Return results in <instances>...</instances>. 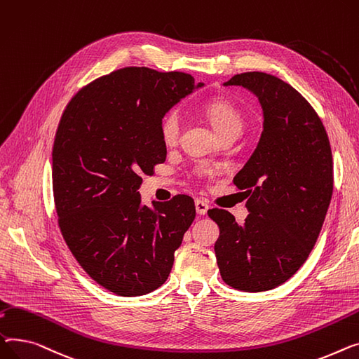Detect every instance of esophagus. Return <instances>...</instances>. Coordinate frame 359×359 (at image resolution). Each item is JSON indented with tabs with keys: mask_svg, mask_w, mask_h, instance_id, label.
<instances>
[{
	"mask_svg": "<svg viewBox=\"0 0 359 359\" xmlns=\"http://www.w3.org/2000/svg\"><path fill=\"white\" fill-rule=\"evenodd\" d=\"M196 210L198 215H205L207 210H208V204L204 200H196Z\"/></svg>",
	"mask_w": 359,
	"mask_h": 359,
	"instance_id": "1",
	"label": "esophagus"
}]
</instances>
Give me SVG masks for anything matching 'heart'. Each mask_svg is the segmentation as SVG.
Segmentation results:
<instances>
[{
	"label": "heart",
	"mask_w": 359,
	"mask_h": 359,
	"mask_svg": "<svg viewBox=\"0 0 359 359\" xmlns=\"http://www.w3.org/2000/svg\"><path fill=\"white\" fill-rule=\"evenodd\" d=\"M204 111L212 121L213 128L217 130V133L222 137L226 136H235L238 137L243 129V116L236 109L235 104H231L227 100L216 98L205 104ZM181 113L177 109H172L168 111L159 124V133L163 144L166 146H174L180 140L181 135Z\"/></svg>",
	"instance_id": "b5f03b06"
}]
</instances>
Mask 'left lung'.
<instances>
[{"mask_svg":"<svg viewBox=\"0 0 359 359\" xmlns=\"http://www.w3.org/2000/svg\"><path fill=\"white\" fill-rule=\"evenodd\" d=\"M224 86H242L258 97L264 130L233 180L249 196L245 223L217 207L208 216L220 229L215 252L223 281L259 292L291 278L318 241L333 193L332 149L319 114L290 83L243 72Z\"/></svg>","mask_w":359,"mask_h":359,"instance_id":"left-lung-1","label":"left lung"}]
</instances>
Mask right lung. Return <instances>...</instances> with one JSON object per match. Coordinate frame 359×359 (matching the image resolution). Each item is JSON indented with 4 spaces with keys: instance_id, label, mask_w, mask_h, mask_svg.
Segmentation results:
<instances>
[{
    "instance_id": "1",
    "label": "right lung",
    "mask_w": 359,
    "mask_h": 359,
    "mask_svg": "<svg viewBox=\"0 0 359 359\" xmlns=\"http://www.w3.org/2000/svg\"><path fill=\"white\" fill-rule=\"evenodd\" d=\"M193 88L189 74L121 68L82 87L59 121L52 184L60 233L81 268L117 296L161 287L196 219L189 196L151 210L137 193L140 175L166 159L162 117Z\"/></svg>"
}]
</instances>
